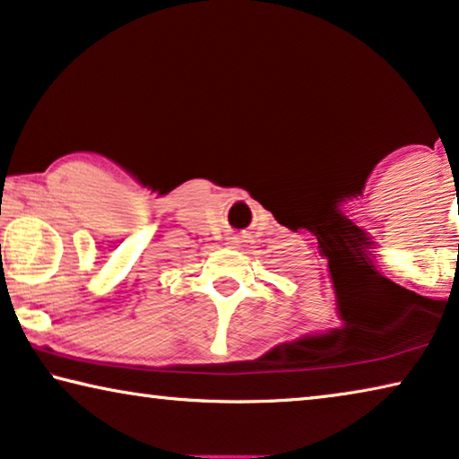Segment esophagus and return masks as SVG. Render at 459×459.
<instances>
[{
    "mask_svg": "<svg viewBox=\"0 0 459 459\" xmlns=\"http://www.w3.org/2000/svg\"><path fill=\"white\" fill-rule=\"evenodd\" d=\"M230 247H232V249H245V247H247L245 237H232L230 238Z\"/></svg>",
    "mask_w": 459,
    "mask_h": 459,
    "instance_id": "34e87169",
    "label": "esophagus"
}]
</instances>
